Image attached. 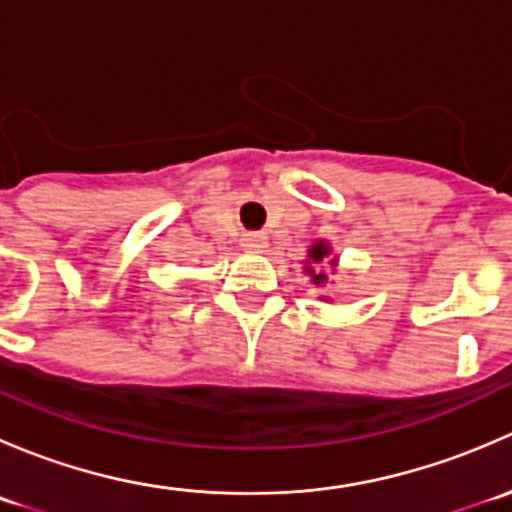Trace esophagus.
I'll return each instance as SVG.
<instances>
[{"label": "esophagus", "mask_w": 512, "mask_h": 512, "mask_svg": "<svg viewBox=\"0 0 512 512\" xmlns=\"http://www.w3.org/2000/svg\"><path fill=\"white\" fill-rule=\"evenodd\" d=\"M265 245H267V237L262 235V232H245V235L240 237V247L247 252H260L265 250Z\"/></svg>", "instance_id": "esophagus-1"}]
</instances>
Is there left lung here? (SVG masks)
<instances>
[{
  "label": "left lung",
  "instance_id": "left-lung-1",
  "mask_svg": "<svg viewBox=\"0 0 512 512\" xmlns=\"http://www.w3.org/2000/svg\"><path fill=\"white\" fill-rule=\"evenodd\" d=\"M329 256H332V247H329L327 240H317L312 247H309V252H307L304 272H307V275H312V282L317 287H322L324 282H327V275H324L322 270H317V267L324 265V262H329V265H337V257H333V260L329 261Z\"/></svg>",
  "mask_w": 512,
  "mask_h": 512
}]
</instances>
